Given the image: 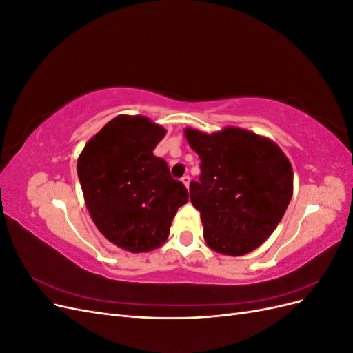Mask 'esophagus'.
<instances>
[{"instance_id": "esophagus-1", "label": "esophagus", "mask_w": 353, "mask_h": 353, "mask_svg": "<svg viewBox=\"0 0 353 353\" xmlns=\"http://www.w3.org/2000/svg\"><path fill=\"white\" fill-rule=\"evenodd\" d=\"M181 181H183V184L188 188L190 187V176L188 175H184L183 178H181Z\"/></svg>"}]
</instances>
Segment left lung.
<instances>
[{
    "label": "left lung",
    "instance_id": "1",
    "mask_svg": "<svg viewBox=\"0 0 353 353\" xmlns=\"http://www.w3.org/2000/svg\"><path fill=\"white\" fill-rule=\"evenodd\" d=\"M184 135L201 162L190 200L200 212L206 244L227 256L258 249L292 200L290 160L270 138L236 126L213 134L185 128Z\"/></svg>",
    "mask_w": 353,
    "mask_h": 353
}]
</instances>
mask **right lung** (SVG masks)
I'll use <instances>...</instances> for the list:
<instances>
[{"label": "right lung", "instance_id": "obj_1", "mask_svg": "<svg viewBox=\"0 0 353 353\" xmlns=\"http://www.w3.org/2000/svg\"><path fill=\"white\" fill-rule=\"evenodd\" d=\"M166 130L145 116L119 114L85 144L78 176L95 227L131 253L162 245L188 191L153 150Z\"/></svg>", "mask_w": 353, "mask_h": 353}]
</instances>
